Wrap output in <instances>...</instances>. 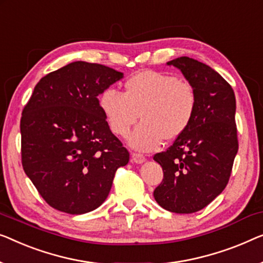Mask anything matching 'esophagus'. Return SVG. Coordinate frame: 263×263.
Listing matches in <instances>:
<instances>
[{"label": "esophagus", "instance_id": "esophagus-1", "mask_svg": "<svg viewBox=\"0 0 263 263\" xmlns=\"http://www.w3.org/2000/svg\"><path fill=\"white\" fill-rule=\"evenodd\" d=\"M132 160L136 163H142V162H144L146 158H144L143 155L140 153H132Z\"/></svg>", "mask_w": 263, "mask_h": 263}]
</instances>
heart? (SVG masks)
I'll return each mask as SVG.
<instances>
[{
  "mask_svg": "<svg viewBox=\"0 0 263 263\" xmlns=\"http://www.w3.org/2000/svg\"><path fill=\"white\" fill-rule=\"evenodd\" d=\"M195 86L185 79L157 71L139 72L124 83V92L112 87L100 96V108L114 134L125 138L140 119L129 144L139 151H153L163 139L184 134L197 109Z\"/></svg>",
  "mask_w": 263,
  "mask_h": 263,
  "instance_id": "heart-1",
  "label": "heart"
}]
</instances>
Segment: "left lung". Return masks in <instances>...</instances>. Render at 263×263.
Returning <instances> with one entry per match:
<instances>
[{"label": "left lung", "instance_id": "8db88e82", "mask_svg": "<svg viewBox=\"0 0 263 263\" xmlns=\"http://www.w3.org/2000/svg\"><path fill=\"white\" fill-rule=\"evenodd\" d=\"M195 86L197 109L184 134L154 160L163 179L154 190L160 206L176 214H193L220 195L229 181L238 151L233 87L214 68L189 57L167 63Z\"/></svg>", "mask_w": 263, "mask_h": 263}]
</instances>
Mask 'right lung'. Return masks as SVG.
I'll return each mask as SVG.
<instances>
[{"instance_id": "right-lung-1", "label": "right lung", "mask_w": 263, "mask_h": 263, "mask_svg": "<svg viewBox=\"0 0 263 263\" xmlns=\"http://www.w3.org/2000/svg\"><path fill=\"white\" fill-rule=\"evenodd\" d=\"M122 72L74 62L43 77L22 111L21 159L25 173L49 206L86 214L108 197L129 152L112 134L98 95Z\"/></svg>"}]
</instances>
